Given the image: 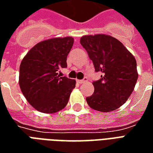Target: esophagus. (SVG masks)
Returning <instances> with one entry per match:
<instances>
[{"mask_svg":"<svg viewBox=\"0 0 153 153\" xmlns=\"http://www.w3.org/2000/svg\"><path fill=\"white\" fill-rule=\"evenodd\" d=\"M87 81H88V79H87V78H84L83 79H81V80H77L78 83H79V84H82V83H86Z\"/></svg>","mask_w":153,"mask_h":153,"instance_id":"obj_1","label":"esophagus"}]
</instances>
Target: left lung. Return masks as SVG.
<instances>
[{
  "instance_id": "obj_1",
  "label": "left lung",
  "mask_w": 153,
  "mask_h": 153,
  "mask_svg": "<svg viewBox=\"0 0 153 153\" xmlns=\"http://www.w3.org/2000/svg\"><path fill=\"white\" fill-rule=\"evenodd\" d=\"M80 43L93 60L101 79L93 82L94 93L86 98L93 110L110 112L128 100L138 80L137 62L123 44L110 35H85Z\"/></svg>"
}]
</instances>
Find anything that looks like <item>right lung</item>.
I'll list each match as a JSON object with an SVG mask.
<instances>
[{
	"label": "right lung",
	"mask_w": 153,
	"mask_h": 153,
	"mask_svg": "<svg viewBox=\"0 0 153 153\" xmlns=\"http://www.w3.org/2000/svg\"><path fill=\"white\" fill-rule=\"evenodd\" d=\"M72 37L42 41L26 54L19 66V83L33 108L42 113L64 109L76 81L58 74L67 67V56L73 47Z\"/></svg>",
	"instance_id": "right-lung-1"
}]
</instances>
